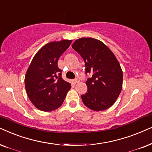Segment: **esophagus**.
Returning a JSON list of instances; mask_svg holds the SVG:
<instances>
[{
    "instance_id": "esophagus-1",
    "label": "esophagus",
    "mask_w": 152,
    "mask_h": 152,
    "mask_svg": "<svg viewBox=\"0 0 152 152\" xmlns=\"http://www.w3.org/2000/svg\"><path fill=\"white\" fill-rule=\"evenodd\" d=\"M80 82V80L78 78H76V79L74 80V83H78Z\"/></svg>"
}]
</instances>
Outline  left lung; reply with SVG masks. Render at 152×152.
<instances>
[{
	"label": "left lung",
	"mask_w": 152,
	"mask_h": 152,
	"mask_svg": "<svg viewBox=\"0 0 152 152\" xmlns=\"http://www.w3.org/2000/svg\"><path fill=\"white\" fill-rule=\"evenodd\" d=\"M72 48L85 62L88 92L81 95L83 104L91 110L102 111L113 106L122 88L123 73L113 53L99 40L90 37L80 38Z\"/></svg>",
	"instance_id": "left-lung-1"
}]
</instances>
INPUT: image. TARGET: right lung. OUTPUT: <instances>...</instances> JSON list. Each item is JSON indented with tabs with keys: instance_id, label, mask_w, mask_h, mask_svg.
<instances>
[{
	"instance_id": "add662e5",
	"label": "right lung",
	"mask_w": 152,
	"mask_h": 152,
	"mask_svg": "<svg viewBox=\"0 0 152 152\" xmlns=\"http://www.w3.org/2000/svg\"><path fill=\"white\" fill-rule=\"evenodd\" d=\"M72 40L46 44L34 56L25 76V87L30 102L37 109L52 111L63 103L71 84L62 78L58 61Z\"/></svg>"
}]
</instances>
